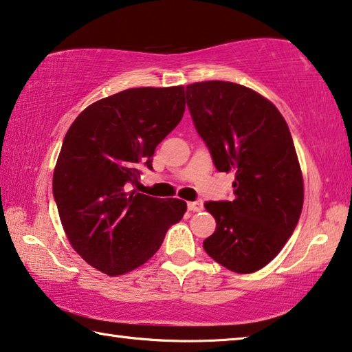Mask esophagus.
Here are the masks:
<instances>
[{"label":"esophagus","mask_w":352,"mask_h":352,"mask_svg":"<svg viewBox=\"0 0 352 352\" xmlns=\"http://www.w3.org/2000/svg\"><path fill=\"white\" fill-rule=\"evenodd\" d=\"M188 210L192 211V212H199L204 210V201L201 200H195V201H189L188 204Z\"/></svg>","instance_id":"esophagus-1"}]
</instances>
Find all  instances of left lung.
Segmentation results:
<instances>
[{
	"mask_svg": "<svg viewBox=\"0 0 352 352\" xmlns=\"http://www.w3.org/2000/svg\"><path fill=\"white\" fill-rule=\"evenodd\" d=\"M186 100L216 169L234 172V200L205 204L217 223L205 252L231 272H258L289 241L305 200L287 122L269 99L233 82L190 83Z\"/></svg>",
	"mask_w": 352,
	"mask_h": 352,
	"instance_id": "8db88e82",
	"label": "left lung"
}]
</instances>
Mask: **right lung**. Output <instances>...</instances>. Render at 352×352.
Wrapping results in <instances>:
<instances>
[{
  "label": "right lung",
  "mask_w": 352,
  "mask_h": 352,
  "mask_svg": "<svg viewBox=\"0 0 352 352\" xmlns=\"http://www.w3.org/2000/svg\"><path fill=\"white\" fill-rule=\"evenodd\" d=\"M184 104L182 85L130 88L87 107L65 135L52 178L58 216L80 258L109 276L151 259L186 212L183 200L130 190Z\"/></svg>",
  "instance_id": "obj_1"
}]
</instances>
